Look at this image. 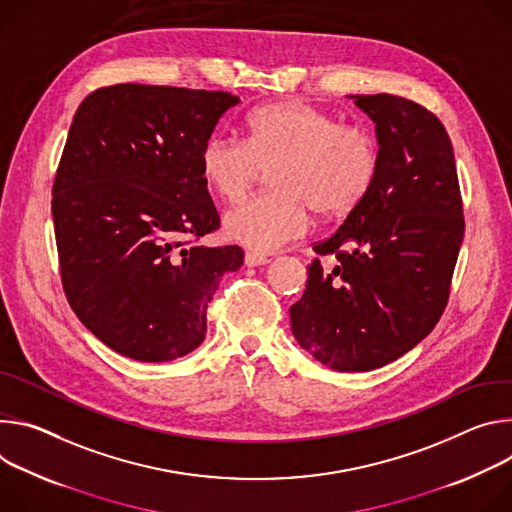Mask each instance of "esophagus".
I'll return each mask as SVG.
<instances>
[{"label":"esophagus","instance_id":"obj_1","mask_svg":"<svg viewBox=\"0 0 512 512\" xmlns=\"http://www.w3.org/2000/svg\"><path fill=\"white\" fill-rule=\"evenodd\" d=\"M244 262H246V266H262V264H268L270 258L264 254H258V252H246Z\"/></svg>","mask_w":512,"mask_h":512}]
</instances>
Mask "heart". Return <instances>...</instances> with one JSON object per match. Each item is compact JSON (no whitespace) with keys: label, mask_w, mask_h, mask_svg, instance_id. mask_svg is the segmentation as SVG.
<instances>
[{"label":"heart","mask_w":512,"mask_h":512,"mask_svg":"<svg viewBox=\"0 0 512 512\" xmlns=\"http://www.w3.org/2000/svg\"><path fill=\"white\" fill-rule=\"evenodd\" d=\"M248 140L211 136L201 150V173L227 203H240L272 169L276 191L225 217L232 240L274 252L311 230L313 209L344 217L372 193L380 164L378 138L364 126L342 124L333 113L303 101H272L248 116Z\"/></svg>","instance_id":"heart-1"}]
</instances>
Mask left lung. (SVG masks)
<instances>
[{
  "label": "left lung",
  "instance_id": "1",
  "mask_svg": "<svg viewBox=\"0 0 512 512\" xmlns=\"http://www.w3.org/2000/svg\"><path fill=\"white\" fill-rule=\"evenodd\" d=\"M376 124L382 164L368 199L313 246L291 307L295 339L321 364L368 372L415 348L439 321L462 238L456 158L443 124L388 93L354 95ZM334 256V268L320 258Z\"/></svg>",
  "mask_w": 512,
  "mask_h": 512
}]
</instances>
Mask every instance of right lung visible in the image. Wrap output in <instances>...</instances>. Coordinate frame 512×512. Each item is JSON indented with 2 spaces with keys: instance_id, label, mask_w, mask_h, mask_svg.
<instances>
[{
  "instance_id": "add662e5",
  "label": "right lung",
  "mask_w": 512,
  "mask_h": 512,
  "mask_svg": "<svg viewBox=\"0 0 512 512\" xmlns=\"http://www.w3.org/2000/svg\"><path fill=\"white\" fill-rule=\"evenodd\" d=\"M240 99L122 83L79 105L52 185L67 301L101 342L138 362L201 346L207 305L240 246L197 244L219 227L201 150Z\"/></svg>"
}]
</instances>
